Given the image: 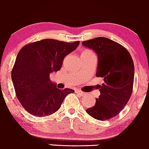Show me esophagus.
Wrapping results in <instances>:
<instances>
[{"label": "esophagus", "instance_id": "1", "mask_svg": "<svg viewBox=\"0 0 149 149\" xmlns=\"http://www.w3.org/2000/svg\"><path fill=\"white\" fill-rule=\"evenodd\" d=\"M76 92L77 93H79V94L81 95V96H84V95L86 94L84 92H83L82 91H80V90H76Z\"/></svg>", "mask_w": 149, "mask_h": 149}]
</instances>
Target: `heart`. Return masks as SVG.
I'll use <instances>...</instances> for the list:
<instances>
[{"label": "heart", "instance_id": "1", "mask_svg": "<svg viewBox=\"0 0 149 149\" xmlns=\"http://www.w3.org/2000/svg\"><path fill=\"white\" fill-rule=\"evenodd\" d=\"M93 52L91 51H88V50H86V51H83V53L81 54H88V53H92Z\"/></svg>", "mask_w": 149, "mask_h": 149}]
</instances>
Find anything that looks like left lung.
<instances>
[{"instance_id":"obj_1","label":"left lung","mask_w":149,"mask_h":149,"mask_svg":"<svg viewBox=\"0 0 149 149\" xmlns=\"http://www.w3.org/2000/svg\"><path fill=\"white\" fill-rule=\"evenodd\" d=\"M82 45L98 55L96 75L103 80V83L97 86L101 95L94 106L86 111L98 120H109L119 114L132 94V58L124 46L108 38H95L83 41Z\"/></svg>"}]
</instances>
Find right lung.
<instances>
[{
	"label": "right lung",
	"mask_w": 149,
	"mask_h": 149,
	"mask_svg": "<svg viewBox=\"0 0 149 149\" xmlns=\"http://www.w3.org/2000/svg\"><path fill=\"white\" fill-rule=\"evenodd\" d=\"M79 41L68 43L51 38L28 43L21 48L12 70L17 98L30 114L50 115L61 108L74 90L59 89L51 82L50 74L61 70L63 59L74 51Z\"/></svg>",
	"instance_id": "obj_1"
}]
</instances>
